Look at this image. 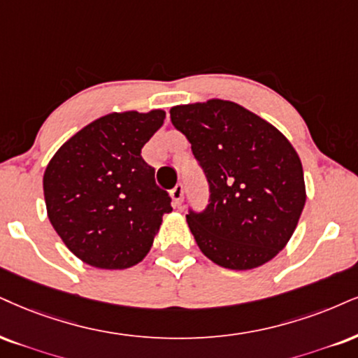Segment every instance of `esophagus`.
Instances as JSON below:
<instances>
[{"label": "esophagus", "mask_w": 358, "mask_h": 358, "mask_svg": "<svg viewBox=\"0 0 358 358\" xmlns=\"http://www.w3.org/2000/svg\"><path fill=\"white\" fill-rule=\"evenodd\" d=\"M171 197L172 201H174V206H180L182 204V197H184V187L180 186H176L174 189L171 191Z\"/></svg>", "instance_id": "1"}]
</instances>
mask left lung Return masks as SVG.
<instances>
[{"mask_svg":"<svg viewBox=\"0 0 358 358\" xmlns=\"http://www.w3.org/2000/svg\"><path fill=\"white\" fill-rule=\"evenodd\" d=\"M210 189L202 214H187L207 259L231 271L268 262L290 241L306 206L301 157L271 122L226 99L171 108Z\"/></svg>","mask_w":358,"mask_h":358,"instance_id":"1","label":"left lung"}]
</instances>
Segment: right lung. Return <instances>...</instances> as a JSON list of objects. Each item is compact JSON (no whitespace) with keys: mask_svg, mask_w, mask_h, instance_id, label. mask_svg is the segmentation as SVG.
Listing matches in <instances>:
<instances>
[{"mask_svg":"<svg viewBox=\"0 0 358 358\" xmlns=\"http://www.w3.org/2000/svg\"><path fill=\"white\" fill-rule=\"evenodd\" d=\"M166 113H109L57 149L43 176L48 219L71 252L91 267L122 271L151 250L171 197L156 186L143 145Z\"/></svg>","mask_w":358,"mask_h":358,"instance_id":"add662e5","label":"right lung"}]
</instances>
